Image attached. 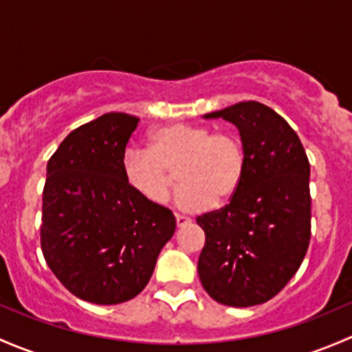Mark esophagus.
<instances>
[{
    "label": "esophagus",
    "instance_id": "obj_1",
    "mask_svg": "<svg viewBox=\"0 0 352 352\" xmlns=\"http://www.w3.org/2000/svg\"><path fill=\"white\" fill-rule=\"evenodd\" d=\"M176 226L177 227H183V226H186V223H190L191 222V219H188L186 215H181V213H176Z\"/></svg>",
    "mask_w": 352,
    "mask_h": 352
}]
</instances>
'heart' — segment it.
Here are the masks:
<instances>
[{
    "label": "heart",
    "mask_w": 352,
    "mask_h": 352,
    "mask_svg": "<svg viewBox=\"0 0 352 352\" xmlns=\"http://www.w3.org/2000/svg\"><path fill=\"white\" fill-rule=\"evenodd\" d=\"M147 146L149 151H125L122 173L126 184L154 205L168 200L179 179V208L200 212L212 203L222 206L239 193L248 173L244 144L232 132L176 122L151 130Z\"/></svg>",
    "instance_id": "heart-1"
}]
</instances>
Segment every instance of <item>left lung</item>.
Returning <instances> with one entry per match:
<instances>
[{
  "mask_svg": "<svg viewBox=\"0 0 352 352\" xmlns=\"http://www.w3.org/2000/svg\"><path fill=\"white\" fill-rule=\"evenodd\" d=\"M241 132L248 173L229 205L197 217L205 232L198 274L205 292L229 307L276 296L310 244V162L295 130L257 101L206 113Z\"/></svg>",
  "mask_w": 352,
  "mask_h": 352,
  "instance_id": "1",
  "label": "left lung"
}]
</instances>
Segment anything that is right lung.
<instances>
[{"mask_svg":"<svg viewBox=\"0 0 352 352\" xmlns=\"http://www.w3.org/2000/svg\"><path fill=\"white\" fill-rule=\"evenodd\" d=\"M139 118L104 113L72 130L47 162L41 245L72 295L98 305L132 300L176 230L169 208L126 184L122 159Z\"/></svg>","mask_w":352,"mask_h":352,"instance_id":"right-lung-1","label":"right lung"}]
</instances>
